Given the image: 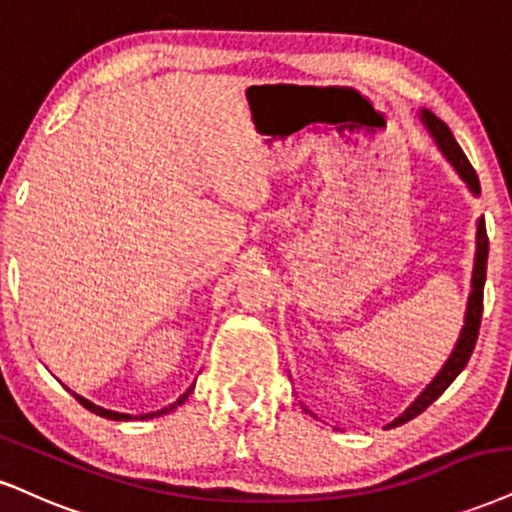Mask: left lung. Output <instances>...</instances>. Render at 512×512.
<instances>
[{
    "instance_id": "8db88e82",
    "label": "left lung",
    "mask_w": 512,
    "mask_h": 512,
    "mask_svg": "<svg viewBox=\"0 0 512 512\" xmlns=\"http://www.w3.org/2000/svg\"><path fill=\"white\" fill-rule=\"evenodd\" d=\"M420 118H422V123H425V128L430 130V135L434 137V142H437L441 154L446 156V161L456 168V173L465 180V185L470 187V192L479 194V180H477L475 168L470 166L468 156H465L463 149L458 147L456 137H453L449 125H446L441 118H437L432 111H427V109H422ZM487 256H489L487 227H484V218H479L477 220L475 268H472V292L468 299V311H465V325H463V330H460L458 342H456V346H453L449 361H446L444 368L437 372V377H434V380L427 384L425 389H422V394L413 403H410L406 410H403L399 418H396L394 422H389L387 430L389 427H399V425H403V422L413 420L415 415L422 413V410L430 408L432 403L437 401L446 389H449V384L456 380L460 372H463L465 365H468L472 349H475V342H477L479 323H482V299H484V280H487ZM306 413H311V410L306 408Z\"/></svg>"
}]
</instances>
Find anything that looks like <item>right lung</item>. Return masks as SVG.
Segmentation results:
<instances>
[{
  "label": "right lung",
  "mask_w": 512,
  "mask_h": 512,
  "mask_svg": "<svg viewBox=\"0 0 512 512\" xmlns=\"http://www.w3.org/2000/svg\"><path fill=\"white\" fill-rule=\"evenodd\" d=\"M192 389L194 387H189L185 394L180 396L178 401H173L170 403V406H166V408H161V410H154V413H144V415H140V418H135V420H149V418H159V415H166V413H170V410H175L178 406H182V403H185V399L189 394H192ZM75 399H78L82 406H85L87 410H92V413H97V415H102V418H109V420H132V415H128V413H116V410H106V408H102V406H94L92 401H87V399H82V396H78V394H73Z\"/></svg>",
  "instance_id": "add662e5"
}]
</instances>
